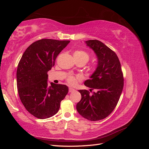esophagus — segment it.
<instances>
[{"label":"esophagus","mask_w":149,"mask_h":149,"mask_svg":"<svg viewBox=\"0 0 149 149\" xmlns=\"http://www.w3.org/2000/svg\"><path fill=\"white\" fill-rule=\"evenodd\" d=\"M75 91V89L72 88H69V93H73Z\"/></svg>","instance_id":"esophagus-1"}]
</instances>
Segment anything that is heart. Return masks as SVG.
Wrapping results in <instances>:
<instances>
[{
  "label": "heart",
  "mask_w": 149,
  "mask_h": 149,
  "mask_svg": "<svg viewBox=\"0 0 149 149\" xmlns=\"http://www.w3.org/2000/svg\"><path fill=\"white\" fill-rule=\"evenodd\" d=\"M73 55L76 60H83L87 63L89 60V54L83 50H81V49L76 50ZM66 80L67 82L71 85H75L77 82V78H76L73 76H69Z\"/></svg>",
  "instance_id": "1"
}]
</instances>
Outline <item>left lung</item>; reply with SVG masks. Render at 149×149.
Returning a JSON list of instances; mask_svg holds the SVG:
<instances>
[{
	"label": "left lung",
	"mask_w": 149,
	"mask_h": 149,
	"mask_svg": "<svg viewBox=\"0 0 149 149\" xmlns=\"http://www.w3.org/2000/svg\"><path fill=\"white\" fill-rule=\"evenodd\" d=\"M97 57L96 70L89 79L85 81L88 90H79L81 100L76 104L78 113L91 121L104 119L114 111L124 87L120 63L116 53L97 40L86 41Z\"/></svg>",
	"instance_id": "1"
}]
</instances>
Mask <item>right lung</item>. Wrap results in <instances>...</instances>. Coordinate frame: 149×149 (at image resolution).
Returning a JSON list of instances; mask_svg holds the SVG:
<instances>
[{
  "label": "right lung",
  "instance_id": "1",
  "mask_svg": "<svg viewBox=\"0 0 149 149\" xmlns=\"http://www.w3.org/2000/svg\"><path fill=\"white\" fill-rule=\"evenodd\" d=\"M69 40L43 38L26 49L17 70V85L21 102L29 112L38 119L56 114L61 101L68 93L64 84H48V71L55 65L59 53Z\"/></svg>",
  "mask_w": 149,
  "mask_h": 149
}]
</instances>
